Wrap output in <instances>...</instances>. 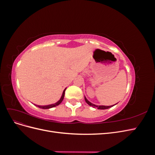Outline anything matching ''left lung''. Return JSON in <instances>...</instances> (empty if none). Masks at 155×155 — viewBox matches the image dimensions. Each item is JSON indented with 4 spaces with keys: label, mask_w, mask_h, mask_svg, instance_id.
<instances>
[{
    "label": "left lung",
    "mask_w": 155,
    "mask_h": 155,
    "mask_svg": "<svg viewBox=\"0 0 155 155\" xmlns=\"http://www.w3.org/2000/svg\"><path fill=\"white\" fill-rule=\"evenodd\" d=\"M85 101L87 102V104H88V105H89L90 106H92V107H96V108H97L98 109H109V108H110V107H113L114 105H111V106H105V105H94V104H92V103H91L90 101H89L87 98L85 97Z\"/></svg>",
    "instance_id": "8db88e82"
}]
</instances>
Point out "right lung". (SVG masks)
<instances>
[{"mask_svg": "<svg viewBox=\"0 0 155 155\" xmlns=\"http://www.w3.org/2000/svg\"><path fill=\"white\" fill-rule=\"evenodd\" d=\"M65 90H66V88L64 89V90L63 91V94L61 96V97L60 100L56 102L55 104H51V105H44V106H42V105H35L37 107H38L39 108H41V109H50V108H52V107H56L59 105L62 102V101L63 100V98H64V92H65Z\"/></svg>", "mask_w": 155, "mask_h": 155, "instance_id": "add662e5", "label": "right lung"}]
</instances>
